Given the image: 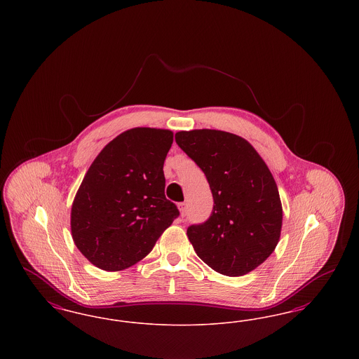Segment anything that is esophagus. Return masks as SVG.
<instances>
[{"instance_id": "34e87169", "label": "esophagus", "mask_w": 359, "mask_h": 359, "mask_svg": "<svg viewBox=\"0 0 359 359\" xmlns=\"http://www.w3.org/2000/svg\"><path fill=\"white\" fill-rule=\"evenodd\" d=\"M179 210H180V214L182 217H184L187 214V203L183 202V203H179Z\"/></svg>"}]
</instances>
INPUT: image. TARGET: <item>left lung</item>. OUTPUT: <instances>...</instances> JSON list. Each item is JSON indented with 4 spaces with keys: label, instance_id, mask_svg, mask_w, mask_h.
<instances>
[{
    "label": "left lung",
    "instance_id": "obj_1",
    "mask_svg": "<svg viewBox=\"0 0 359 359\" xmlns=\"http://www.w3.org/2000/svg\"><path fill=\"white\" fill-rule=\"evenodd\" d=\"M175 140L205 172L214 198L210 218L187 229L194 250L218 273L252 272L273 253L283 226L281 201L268 165L233 133L183 130Z\"/></svg>",
    "mask_w": 359,
    "mask_h": 359
}]
</instances>
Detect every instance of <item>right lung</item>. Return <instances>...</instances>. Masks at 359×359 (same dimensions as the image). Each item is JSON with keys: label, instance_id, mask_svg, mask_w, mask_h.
Here are the masks:
<instances>
[{"label": "right lung", "instance_id": "add662e5", "mask_svg": "<svg viewBox=\"0 0 359 359\" xmlns=\"http://www.w3.org/2000/svg\"><path fill=\"white\" fill-rule=\"evenodd\" d=\"M167 129L135 128L110 141L83 177L71 207V234L97 268L117 272L151 253L179 217L164 195Z\"/></svg>", "mask_w": 359, "mask_h": 359}]
</instances>
